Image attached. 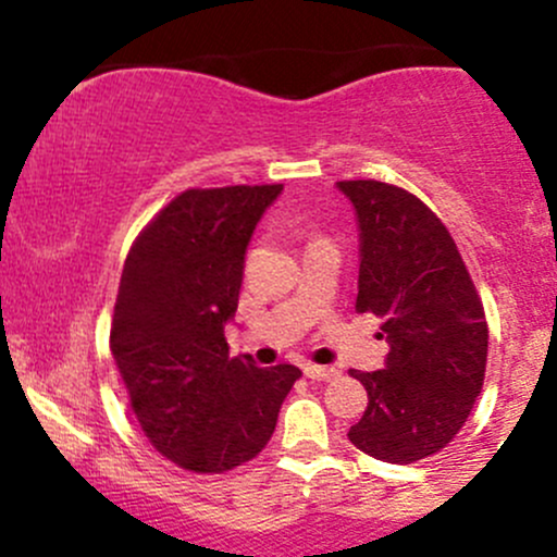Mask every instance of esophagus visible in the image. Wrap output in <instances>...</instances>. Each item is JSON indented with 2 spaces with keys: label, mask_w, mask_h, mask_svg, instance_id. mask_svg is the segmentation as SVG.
I'll return each instance as SVG.
<instances>
[{
  "label": "esophagus",
  "mask_w": 557,
  "mask_h": 557,
  "mask_svg": "<svg viewBox=\"0 0 557 557\" xmlns=\"http://www.w3.org/2000/svg\"><path fill=\"white\" fill-rule=\"evenodd\" d=\"M304 374L309 376V380L330 382V380H335V376L341 374V372H337V369H332V367H319V363H306Z\"/></svg>",
  "instance_id": "esophagus-1"
}]
</instances>
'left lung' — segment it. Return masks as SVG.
Segmentation results:
<instances>
[{
  "mask_svg": "<svg viewBox=\"0 0 557 557\" xmlns=\"http://www.w3.org/2000/svg\"><path fill=\"white\" fill-rule=\"evenodd\" d=\"M359 225L356 311L382 319L385 367L356 372L369 393L348 440L387 463H413L456 437L482 389L487 322L456 243L408 190L343 181Z\"/></svg>",
  "mask_w": 557,
  "mask_h": 557,
  "instance_id": "1",
  "label": "left lung"
}]
</instances>
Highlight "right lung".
<instances>
[{
	"instance_id": "obj_1",
	"label": "right lung",
	"mask_w": 557,
	"mask_h": 557,
	"mask_svg": "<svg viewBox=\"0 0 557 557\" xmlns=\"http://www.w3.org/2000/svg\"><path fill=\"white\" fill-rule=\"evenodd\" d=\"M283 185L190 188L127 253L112 319V356L149 443L198 474H222L270 443L300 369L230 359L243 259Z\"/></svg>"
}]
</instances>
